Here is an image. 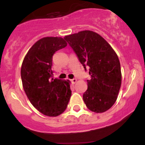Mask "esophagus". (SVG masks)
<instances>
[{"instance_id": "1", "label": "esophagus", "mask_w": 145, "mask_h": 145, "mask_svg": "<svg viewBox=\"0 0 145 145\" xmlns=\"http://www.w3.org/2000/svg\"><path fill=\"white\" fill-rule=\"evenodd\" d=\"M71 83H73V84H75V83L77 82V79H76V78H73V79L71 80Z\"/></svg>"}]
</instances>
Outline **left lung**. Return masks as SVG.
Here are the masks:
<instances>
[{"instance_id": "8db88e82", "label": "left lung", "mask_w": 145, "mask_h": 145, "mask_svg": "<svg viewBox=\"0 0 145 145\" xmlns=\"http://www.w3.org/2000/svg\"><path fill=\"white\" fill-rule=\"evenodd\" d=\"M64 39L78 56L90 79L83 99L88 109L102 113L110 109L117 99L121 85V65L110 45L96 32L82 31Z\"/></svg>"}]
</instances>
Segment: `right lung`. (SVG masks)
Returning a JSON list of instances; mask_svg holds the SVG:
<instances>
[{
  "label": "right lung",
  "mask_w": 145,
  "mask_h": 145,
  "mask_svg": "<svg viewBox=\"0 0 145 145\" xmlns=\"http://www.w3.org/2000/svg\"><path fill=\"white\" fill-rule=\"evenodd\" d=\"M67 45L61 37L43 38L29 50L22 64L24 92L32 105L45 116L63 113L71 95L69 80L52 78V56Z\"/></svg>",
  "instance_id": "add662e5"
}]
</instances>
